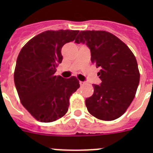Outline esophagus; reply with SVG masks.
I'll use <instances>...</instances> for the list:
<instances>
[{"label":"esophagus","instance_id":"34e87169","mask_svg":"<svg viewBox=\"0 0 153 153\" xmlns=\"http://www.w3.org/2000/svg\"><path fill=\"white\" fill-rule=\"evenodd\" d=\"M86 83L85 82V81H79V84H80V86H84Z\"/></svg>","mask_w":153,"mask_h":153}]
</instances>
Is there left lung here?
I'll return each instance as SVG.
<instances>
[{
    "instance_id": "8db88e82",
    "label": "left lung",
    "mask_w": 153,
    "mask_h": 153,
    "mask_svg": "<svg viewBox=\"0 0 153 153\" xmlns=\"http://www.w3.org/2000/svg\"><path fill=\"white\" fill-rule=\"evenodd\" d=\"M86 44L91 61L100 70V85L86 99L89 113L96 118L111 121L126 112L136 95L140 72L134 54L121 40L104 30H82L75 40Z\"/></svg>"
}]
</instances>
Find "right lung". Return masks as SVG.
Returning <instances> with one entry per match:
<instances>
[{"label":"right lung","mask_w":153,"mask_h":153,"mask_svg":"<svg viewBox=\"0 0 153 153\" xmlns=\"http://www.w3.org/2000/svg\"><path fill=\"white\" fill-rule=\"evenodd\" d=\"M79 30H47L23 47L14 70V83L24 107L36 120L56 121L68 110L69 99L79 87L75 76L54 75L63 56L61 49L75 40Z\"/></svg>","instance_id":"add662e5"}]
</instances>
